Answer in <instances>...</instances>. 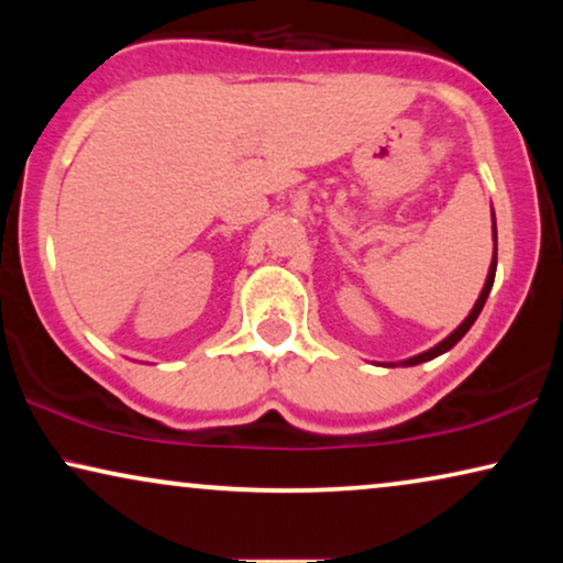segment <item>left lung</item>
Instances as JSON below:
<instances>
[{
	"mask_svg": "<svg viewBox=\"0 0 563 563\" xmlns=\"http://www.w3.org/2000/svg\"><path fill=\"white\" fill-rule=\"evenodd\" d=\"M492 218H495V214H492ZM495 241H497V225H495ZM495 272H497V243H495V258H492V266H489V274H487V284H484V289H482V295H479V299H476V305H474V310L468 312V318L461 322V325L453 330V333L445 338V341H441L435 345V349H430V351H426V353H420V356H412V358H407V361H402V366H415V364H422V361H430V358H435V356H441V353H445L449 349H453V345H456L461 338L466 335V330L474 325V320L479 318V312H482V307H484V302H487V297H489V289H492V284H495ZM395 366V364H391Z\"/></svg>",
	"mask_w": 563,
	"mask_h": 563,
	"instance_id": "obj_1",
	"label": "left lung"
}]
</instances>
